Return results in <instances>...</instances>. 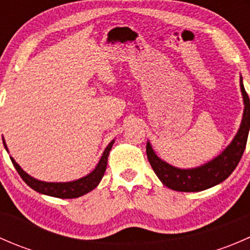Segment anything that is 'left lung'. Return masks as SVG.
Wrapping results in <instances>:
<instances>
[{"instance_id": "obj_1", "label": "left lung", "mask_w": 250, "mask_h": 250, "mask_svg": "<svg viewBox=\"0 0 250 250\" xmlns=\"http://www.w3.org/2000/svg\"><path fill=\"white\" fill-rule=\"evenodd\" d=\"M241 90L244 100V112L241 127L232 143L221 155L210 162L193 169H179L163 162L156 156L150 143L146 145V155L153 172L167 188L180 192H197L220 184L230 176L241 161L246 150L250 128V102L241 78Z\"/></svg>"}]
</instances>
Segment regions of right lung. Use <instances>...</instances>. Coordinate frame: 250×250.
Returning a JSON list of instances; mask_svg holds the SVG:
<instances>
[{"mask_svg":"<svg viewBox=\"0 0 250 250\" xmlns=\"http://www.w3.org/2000/svg\"><path fill=\"white\" fill-rule=\"evenodd\" d=\"M4 144V143H3ZM113 140L107 145V147L105 148L104 153H103L102 158H100L99 163L95 167V169L92 173L88 174L84 178L78 179L76 181H70V183H44V181H40L34 179L32 176H30L29 174H26L21 168L19 167V165L11 157L12 163H13L14 168L17 169L18 174L21 176L22 180L27 184L31 188H34L35 191L40 193H44V195L53 196V197L58 198H76L80 196L85 195L89 191H92L93 188H95L98 186V184L100 183L102 178L104 176L105 170H106V165H107V157H109V152L112 147ZM6 146V144H4Z\"/></svg>","mask_w":250,"mask_h":250,"instance_id":"obj_1","label":"right lung"}]
</instances>
